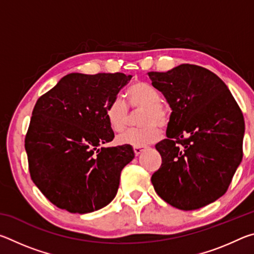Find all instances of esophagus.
<instances>
[{
	"instance_id": "1",
	"label": "esophagus",
	"mask_w": 254,
	"mask_h": 254,
	"mask_svg": "<svg viewBox=\"0 0 254 254\" xmlns=\"http://www.w3.org/2000/svg\"><path fill=\"white\" fill-rule=\"evenodd\" d=\"M144 150V147H133V151H134L135 156H139V154Z\"/></svg>"
}]
</instances>
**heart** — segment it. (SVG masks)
I'll list each match as a JSON object with an SVG mask.
<instances>
[{"label": "heart", "mask_w": 254, "mask_h": 254, "mask_svg": "<svg viewBox=\"0 0 254 254\" xmlns=\"http://www.w3.org/2000/svg\"><path fill=\"white\" fill-rule=\"evenodd\" d=\"M127 96L133 110H143L140 118V124L143 127L123 133L118 137L119 143L143 147L156 142L161 136L160 127L168 126L170 121V112L161 103L160 93L149 83L137 81L128 89ZM106 119L113 131L126 130L130 120L127 103L120 97L114 98L106 107Z\"/></svg>", "instance_id": "heart-1"}]
</instances>
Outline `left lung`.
Here are the masks:
<instances>
[{
    "label": "left lung",
    "mask_w": 254,
    "mask_h": 254,
    "mask_svg": "<svg viewBox=\"0 0 254 254\" xmlns=\"http://www.w3.org/2000/svg\"><path fill=\"white\" fill-rule=\"evenodd\" d=\"M147 75L173 110L167 139L156 144L162 163L151 177L154 190L176 208L204 207L225 194L242 161V111L204 67L183 64Z\"/></svg>",
    "instance_id": "obj_1"
}]
</instances>
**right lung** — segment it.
<instances>
[{
  "label": "right lung",
  "mask_w": 254,
  "mask_h": 254,
  "mask_svg": "<svg viewBox=\"0 0 254 254\" xmlns=\"http://www.w3.org/2000/svg\"><path fill=\"white\" fill-rule=\"evenodd\" d=\"M131 75L72 72L38 98L24 139L29 173L54 205L91 213L117 195L131 145L98 148L114 139L106 107Z\"/></svg>",
  "instance_id": "1"
}]
</instances>
